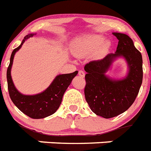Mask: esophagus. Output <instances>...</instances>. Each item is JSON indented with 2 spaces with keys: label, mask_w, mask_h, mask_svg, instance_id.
<instances>
[{
  "label": "esophagus",
  "mask_w": 151,
  "mask_h": 151,
  "mask_svg": "<svg viewBox=\"0 0 151 151\" xmlns=\"http://www.w3.org/2000/svg\"><path fill=\"white\" fill-rule=\"evenodd\" d=\"M79 76H81V77H84L85 76V72H83V71H82V70H80V71H79Z\"/></svg>",
  "instance_id": "obj_1"
}]
</instances>
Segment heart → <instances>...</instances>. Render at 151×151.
I'll return each mask as SVG.
<instances>
[{
  "label": "heart",
  "mask_w": 151,
  "mask_h": 151,
  "mask_svg": "<svg viewBox=\"0 0 151 151\" xmlns=\"http://www.w3.org/2000/svg\"><path fill=\"white\" fill-rule=\"evenodd\" d=\"M105 39L100 35H91L85 36L79 38L76 41L72 51L76 56L83 57L92 54L101 45L99 49V54H104L108 50L110 47L109 42H105Z\"/></svg>",
  "instance_id": "obj_1"
}]
</instances>
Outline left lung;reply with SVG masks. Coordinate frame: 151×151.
I'll use <instances>...</instances> for the list:
<instances>
[{
    "instance_id": "left-lung-1",
    "label": "left lung",
    "mask_w": 151,
    "mask_h": 151,
    "mask_svg": "<svg viewBox=\"0 0 151 151\" xmlns=\"http://www.w3.org/2000/svg\"><path fill=\"white\" fill-rule=\"evenodd\" d=\"M119 40L114 54L101 60L90 61L84 67L86 101L93 113L110 119L125 112L137 98L143 81V59L132 40L120 32H113ZM122 56L128 64L129 72L122 80H112L105 73L112 62Z\"/></svg>"
}]
</instances>
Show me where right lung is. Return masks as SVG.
Instances as JSON below:
<instances>
[{
    "label": "right lung",
    "mask_w": 151,
    "mask_h": 151,
    "mask_svg": "<svg viewBox=\"0 0 151 151\" xmlns=\"http://www.w3.org/2000/svg\"><path fill=\"white\" fill-rule=\"evenodd\" d=\"M34 33L26 35L22 43L14 49L10 58V64L7 70V81L9 96L14 104L22 113L34 119H43L55 113L61 104L63 95L71 84L72 80L78 74V71L69 74L58 75L49 86L40 93L36 95H24L19 93L14 86L11 76V69L15 53L21 48L22 45Z\"/></svg>",
    "instance_id": "1"
}]
</instances>
